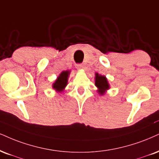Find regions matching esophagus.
Wrapping results in <instances>:
<instances>
[{
	"label": "esophagus",
	"instance_id": "esophagus-1",
	"mask_svg": "<svg viewBox=\"0 0 159 159\" xmlns=\"http://www.w3.org/2000/svg\"><path fill=\"white\" fill-rule=\"evenodd\" d=\"M78 67H79V68H80V69H83L85 66H84L83 64H78Z\"/></svg>",
	"mask_w": 159,
	"mask_h": 159
}]
</instances>
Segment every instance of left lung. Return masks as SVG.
<instances>
[{"label":"left lung","mask_w":159,"mask_h":159,"mask_svg":"<svg viewBox=\"0 0 159 159\" xmlns=\"http://www.w3.org/2000/svg\"><path fill=\"white\" fill-rule=\"evenodd\" d=\"M95 76V85L98 89V93L100 95H103L105 92L110 88L107 78L105 76L99 75L98 73H96Z\"/></svg>","instance_id":"left-lung-1"}]
</instances>
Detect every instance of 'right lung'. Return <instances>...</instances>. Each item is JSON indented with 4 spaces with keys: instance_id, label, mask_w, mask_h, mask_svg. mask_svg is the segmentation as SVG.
I'll list each match as a JSON object with an SVG mask.
<instances>
[{
    "instance_id": "1",
    "label": "right lung",
    "mask_w": 159,
    "mask_h": 159,
    "mask_svg": "<svg viewBox=\"0 0 159 159\" xmlns=\"http://www.w3.org/2000/svg\"><path fill=\"white\" fill-rule=\"evenodd\" d=\"M69 74V70H66V71L61 72V74L57 77V79L56 80V81L53 84V89L57 92H62L63 91L68 84V78Z\"/></svg>"
}]
</instances>
